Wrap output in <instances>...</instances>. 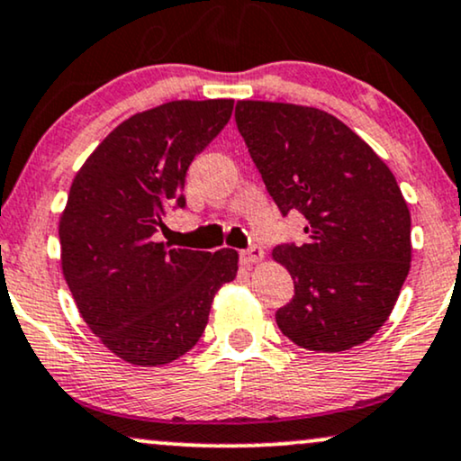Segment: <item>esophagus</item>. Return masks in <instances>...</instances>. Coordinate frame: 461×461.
<instances>
[{
    "label": "esophagus",
    "mask_w": 461,
    "mask_h": 461,
    "mask_svg": "<svg viewBox=\"0 0 461 461\" xmlns=\"http://www.w3.org/2000/svg\"><path fill=\"white\" fill-rule=\"evenodd\" d=\"M261 259H264V249H261V247H250L247 250H242V261L247 266L259 264Z\"/></svg>",
    "instance_id": "34e87169"
}]
</instances>
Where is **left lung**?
I'll use <instances>...</instances> for the list:
<instances>
[{
  "mask_svg": "<svg viewBox=\"0 0 461 461\" xmlns=\"http://www.w3.org/2000/svg\"><path fill=\"white\" fill-rule=\"evenodd\" d=\"M236 123L281 212L308 221L306 244L272 250L295 285L278 330L308 351L359 347L387 321L411 270V212L393 172L325 110L240 100Z\"/></svg>",
  "mask_w": 461,
  "mask_h": 461,
  "instance_id": "1",
  "label": "left lung"
}]
</instances>
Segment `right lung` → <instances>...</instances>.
Instances as JSON below:
<instances>
[{
  "label": "right lung",
  "mask_w": 461,
  "mask_h": 461,
  "mask_svg": "<svg viewBox=\"0 0 461 461\" xmlns=\"http://www.w3.org/2000/svg\"><path fill=\"white\" fill-rule=\"evenodd\" d=\"M234 100H176L116 125L86 157L59 219L61 270L80 317L127 364L153 368L195 347L238 250L155 240L185 176L230 121Z\"/></svg>",
  "instance_id": "add662e5"
}]
</instances>
